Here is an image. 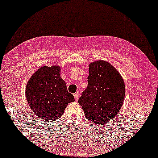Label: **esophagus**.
Wrapping results in <instances>:
<instances>
[{
  "label": "esophagus",
  "mask_w": 158,
  "mask_h": 158,
  "mask_svg": "<svg viewBox=\"0 0 158 158\" xmlns=\"http://www.w3.org/2000/svg\"><path fill=\"white\" fill-rule=\"evenodd\" d=\"M78 98H79V94H78V92H77V93L74 94V99H75L76 101H77L78 100Z\"/></svg>",
  "instance_id": "esophagus-1"
}]
</instances>
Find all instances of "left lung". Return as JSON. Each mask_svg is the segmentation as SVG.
<instances>
[{
	"mask_svg": "<svg viewBox=\"0 0 158 158\" xmlns=\"http://www.w3.org/2000/svg\"><path fill=\"white\" fill-rule=\"evenodd\" d=\"M88 86L78 100L88 120L106 124L114 118L124 101L125 86L116 68L104 60L89 64Z\"/></svg>",
	"mask_w": 158,
	"mask_h": 158,
	"instance_id": "8db88e82",
	"label": "left lung"
}]
</instances>
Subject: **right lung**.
Returning <instances> with one entry per match:
<instances>
[{"label":"right lung","instance_id":"add662e5","mask_svg":"<svg viewBox=\"0 0 158 158\" xmlns=\"http://www.w3.org/2000/svg\"><path fill=\"white\" fill-rule=\"evenodd\" d=\"M25 96L36 117L48 123L59 119L68 103L75 101L61 78L60 67L57 65L38 69L27 83Z\"/></svg>","mask_w":158,"mask_h":158}]
</instances>
